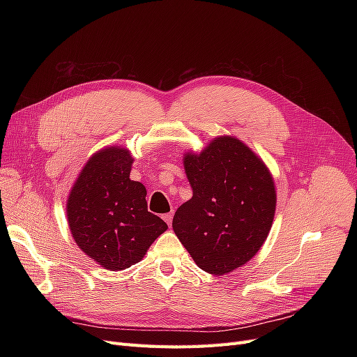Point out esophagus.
<instances>
[{
	"mask_svg": "<svg viewBox=\"0 0 357 357\" xmlns=\"http://www.w3.org/2000/svg\"><path fill=\"white\" fill-rule=\"evenodd\" d=\"M164 220L168 223V226H171V223H172V214H171V213L165 214V215H164Z\"/></svg>",
	"mask_w": 357,
	"mask_h": 357,
	"instance_id": "obj_1",
	"label": "esophagus"
}]
</instances>
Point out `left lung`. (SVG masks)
I'll return each instance as SVG.
<instances>
[{
    "mask_svg": "<svg viewBox=\"0 0 357 357\" xmlns=\"http://www.w3.org/2000/svg\"><path fill=\"white\" fill-rule=\"evenodd\" d=\"M192 198L172 229L195 264L214 275L245 265L271 231L277 193L271 171L241 139L213 138L199 153L183 155Z\"/></svg>",
    "mask_w": 357,
    "mask_h": 357,
    "instance_id": "1",
    "label": "left lung"
}]
</instances>
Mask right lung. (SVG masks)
I'll return each instance as SVG.
<instances>
[{
    "mask_svg": "<svg viewBox=\"0 0 357 357\" xmlns=\"http://www.w3.org/2000/svg\"><path fill=\"white\" fill-rule=\"evenodd\" d=\"M134 158L126 147L93 153L75 178L67 199V220L83 253L109 271L142 261L168 226L147 211L143 183L129 178Z\"/></svg>",
    "mask_w": 357,
    "mask_h": 357,
    "instance_id": "add662e5",
    "label": "right lung"
}]
</instances>
